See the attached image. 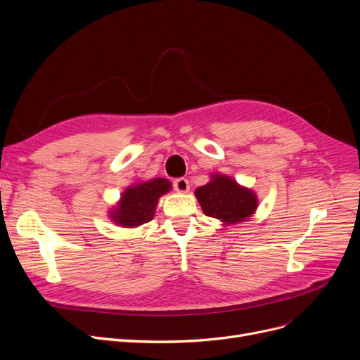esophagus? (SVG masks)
<instances>
[{
	"instance_id": "esophagus-1",
	"label": "esophagus",
	"mask_w": 360,
	"mask_h": 360,
	"mask_svg": "<svg viewBox=\"0 0 360 360\" xmlns=\"http://www.w3.org/2000/svg\"><path fill=\"white\" fill-rule=\"evenodd\" d=\"M174 188L176 193L185 194L190 191V182H188V179H185V178H178L174 181Z\"/></svg>"
}]
</instances>
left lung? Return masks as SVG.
<instances>
[{
	"label": "left lung",
	"instance_id": "left-lung-1",
	"mask_svg": "<svg viewBox=\"0 0 360 360\" xmlns=\"http://www.w3.org/2000/svg\"><path fill=\"white\" fill-rule=\"evenodd\" d=\"M194 194L204 214L220 220L223 226L247 221L258 209L257 194L223 174H212L210 181Z\"/></svg>",
	"mask_w": 360,
	"mask_h": 360
}]
</instances>
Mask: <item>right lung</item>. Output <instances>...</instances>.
<instances>
[{
    "instance_id": "1",
    "label": "right lung",
    "mask_w": 360,
    "mask_h": 360,
    "mask_svg": "<svg viewBox=\"0 0 360 360\" xmlns=\"http://www.w3.org/2000/svg\"><path fill=\"white\" fill-rule=\"evenodd\" d=\"M170 190L172 184L165 178L139 181L125 188L108 217L121 228H137L155 217L159 198Z\"/></svg>"
}]
</instances>
